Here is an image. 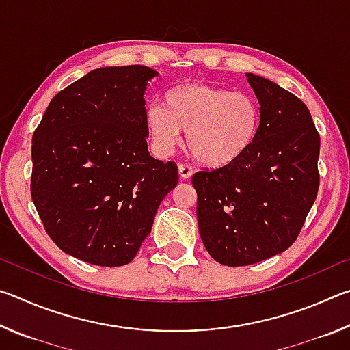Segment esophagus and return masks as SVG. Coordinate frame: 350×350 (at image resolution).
<instances>
[{"label":"esophagus","mask_w":350,"mask_h":350,"mask_svg":"<svg viewBox=\"0 0 350 350\" xmlns=\"http://www.w3.org/2000/svg\"><path fill=\"white\" fill-rule=\"evenodd\" d=\"M191 174H193V168L189 167V165H187V163L179 165V176L182 177V179H188V177H191Z\"/></svg>","instance_id":"34e87169"}]
</instances>
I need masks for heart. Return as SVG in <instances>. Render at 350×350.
<instances>
[{"mask_svg":"<svg viewBox=\"0 0 350 350\" xmlns=\"http://www.w3.org/2000/svg\"><path fill=\"white\" fill-rule=\"evenodd\" d=\"M260 106L252 94L233 92L204 83H183L163 96V106L146 112V129L162 154L182 145L194 159L210 168L238 162L258 137Z\"/></svg>","mask_w":350,"mask_h":350,"instance_id":"obj_1","label":"heart"}]
</instances>
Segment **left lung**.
I'll return each instance as SVG.
<instances>
[{"label": "left lung", "mask_w": 350, "mask_h": 350, "mask_svg": "<svg viewBox=\"0 0 350 350\" xmlns=\"http://www.w3.org/2000/svg\"><path fill=\"white\" fill-rule=\"evenodd\" d=\"M247 79L262 112L256 140L238 162L191 179L200 238L211 258L228 267L287 250L319 187V134L307 106L264 77Z\"/></svg>", "instance_id": "left-lung-1"}]
</instances>
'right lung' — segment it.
<instances>
[{
    "label": "right lung",
    "mask_w": 350,
    "mask_h": 350,
    "mask_svg": "<svg viewBox=\"0 0 350 350\" xmlns=\"http://www.w3.org/2000/svg\"><path fill=\"white\" fill-rule=\"evenodd\" d=\"M156 75L94 69L51 100L33 133V205L57 247L85 262H131L177 185L176 163L148 152L144 94Z\"/></svg>",
    "instance_id": "1"
}]
</instances>
